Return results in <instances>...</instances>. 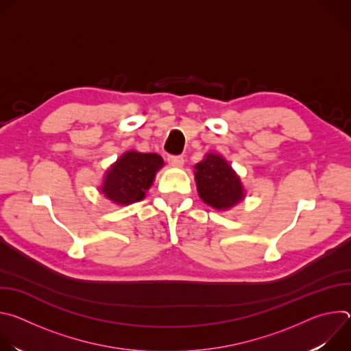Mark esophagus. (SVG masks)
<instances>
[{"mask_svg":"<svg viewBox=\"0 0 351 351\" xmlns=\"http://www.w3.org/2000/svg\"><path fill=\"white\" fill-rule=\"evenodd\" d=\"M168 162H169V165H172V167H182L183 162H184V160H183L182 156H169V157H168Z\"/></svg>","mask_w":351,"mask_h":351,"instance_id":"obj_1","label":"esophagus"}]
</instances>
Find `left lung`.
Listing matches in <instances>:
<instances>
[{
	"label": "left lung",
	"instance_id": "left-lung-1",
	"mask_svg": "<svg viewBox=\"0 0 351 351\" xmlns=\"http://www.w3.org/2000/svg\"><path fill=\"white\" fill-rule=\"evenodd\" d=\"M194 179L198 195L215 210H228L244 198L240 178L229 162L214 153L194 167Z\"/></svg>",
	"mask_w": 351,
	"mask_h": 351
}]
</instances>
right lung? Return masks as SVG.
Segmentation results:
<instances>
[{"label":"right lung","mask_w":351,"mask_h":351,"mask_svg":"<svg viewBox=\"0 0 351 351\" xmlns=\"http://www.w3.org/2000/svg\"><path fill=\"white\" fill-rule=\"evenodd\" d=\"M164 160L156 153H125L106 173L101 193L118 206L144 198Z\"/></svg>","instance_id":"right-lung-1"}]
</instances>
